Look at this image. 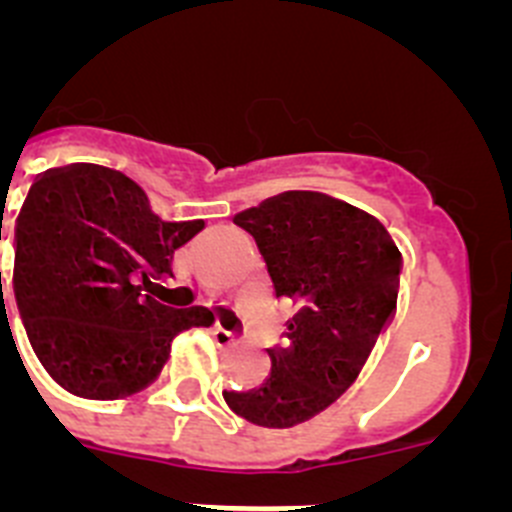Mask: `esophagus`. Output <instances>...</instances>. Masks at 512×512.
Masks as SVG:
<instances>
[{
	"label": "esophagus",
	"mask_w": 512,
	"mask_h": 512,
	"mask_svg": "<svg viewBox=\"0 0 512 512\" xmlns=\"http://www.w3.org/2000/svg\"><path fill=\"white\" fill-rule=\"evenodd\" d=\"M215 336L220 343H233L238 338V328L230 323H217L215 325Z\"/></svg>",
	"instance_id": "esophagus-1"
}]
</instances>
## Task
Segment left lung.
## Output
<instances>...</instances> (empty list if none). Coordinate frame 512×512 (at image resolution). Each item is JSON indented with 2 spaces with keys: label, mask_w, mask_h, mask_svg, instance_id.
<instances>
[{
  "label": "left lung",
  "mask_w": 512,
  "mask_h": 512,
  "mask_svg": "<svg viewBox=\"0 0 512 512\" xmlns=\"http://www.w3.org/2000/svg\"><path fill=\"white\" fill-rule=\"evenodd\" d=\"M233 220L259 243L274 295L297 310L269 348V377L223 395L248 423L292 428L356 382L397 307L402 253L379 217L323 192H282Z\"/></svg>",
  "instance_id": "left-lung-1"
}]
</instances>
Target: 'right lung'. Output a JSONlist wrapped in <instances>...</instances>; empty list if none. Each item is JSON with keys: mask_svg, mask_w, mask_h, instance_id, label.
Here are the masks:
<instances>
[{"mask_svg": "<svg viewBox=\"0 0 512 512\" xmlns=\"http://www.w3.org/2000/svg\"><path fill=\"white\" fill-rule=\"evenodd\" d=\"M202 228L205 220H161L143 187L107 166L35 179L17 215L12 282L35 356L63 390L89 400L146 390L182 330L210 328L207 307L156 300L174 251Z\"/></svg>", "mask_w": 512, "mask_h": 512, "instance_id": "right-lung-1", "label": "right lung"}]
</instances>
